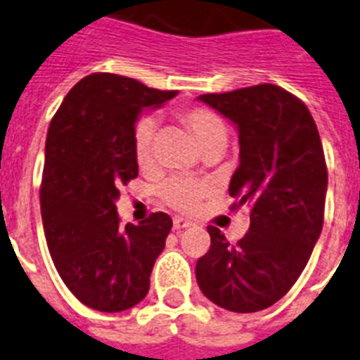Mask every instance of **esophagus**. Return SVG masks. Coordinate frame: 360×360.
I'll use <instances>...</instances> for the list:
<instances>
[{
	"instance_id": "obj_1",
	"label": "esophagus",
	"mask_w": 360,
	"mask_h": 360,
	"mask_svg": "<svg viewBox=\"0 0 360 360\" xmlns=\"http://www.w3.org/2000/svg\"><path fill=\"white\" fill-rule=\"evenodd\" d=\"M192 226V223L190 221H186V219L183 217H174V228L176 230H186V228Z\"/></svg>"
}]
</instances>
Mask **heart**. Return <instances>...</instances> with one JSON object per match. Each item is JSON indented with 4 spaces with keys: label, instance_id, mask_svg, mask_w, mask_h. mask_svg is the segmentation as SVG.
<instances>
[{
    "label": "heart",
    "instance_id": "1",
    "mask_svg": "<svg viewBox=\"0 0 360 360\" xmlns=\"http://www.w3.org/2000/svg\"><path fill=\"white\" fill-rule=\"evenodd\" d=\"M181 123L193 136L202 154L212 150H224L228 141V128L215 112L208 108H190L179 114ZM154 120H141L134 134V154L139 167H148L154 158ZM208 184L198 181L172 179L161 188L162 201L179 212H193L201 205L202 199L208 198Z\"/></svg>",
    "mask_w": 360,
    "mask_h": 360
}]
</instances>
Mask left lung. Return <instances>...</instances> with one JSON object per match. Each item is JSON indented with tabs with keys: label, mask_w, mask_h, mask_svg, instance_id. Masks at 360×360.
<instances>
[{
	"label": "left lung",
	"mask_w": 360,
	"mask_h": 360,
	"mask_svg": "<svg viewBox=\"0 0 360 360\" xmlns=\"http://www.w3.org/2000/svg\"><path fill=\"white\" fill-rule=\"evenodd\" d=\"M198 99L236 124L239 167L228 192L239 199L232 208L250 206V230L237 245L208 226L212 245L195 264L198 284L224 310H264L295 284L323 230V143L304 103L277 85Z\"/></svg>",
	"instance_id": "8db88e82"
}]
</instances>
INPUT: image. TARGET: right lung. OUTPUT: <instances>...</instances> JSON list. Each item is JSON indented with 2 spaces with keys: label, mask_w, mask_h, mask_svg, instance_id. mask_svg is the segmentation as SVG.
<instances>
[{
  "label": "right lung",
  "mask_w": 360,
  "mask_h": 360,
  "mask_svg": "<svg viewBox=\"0 0 360 360\" xmlns=\"http://www.w3.org/2000/svg\"><path fill=\"white\" fill-rule=\"evenodd\" d=\"M176 96L98 72L67 94L50 121L39 193L46 245L67 288L94 310H128L148 293L172 219L155 212L123 228L115 201L139 172L134 154L139 115Z\"/></svg>",
  "instance_id": "right-lung-1"
}]
</instances>
